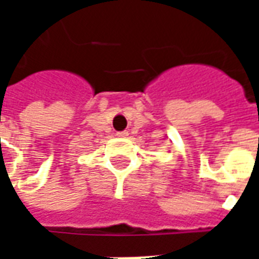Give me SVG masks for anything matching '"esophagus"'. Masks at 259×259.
Returning <instances> with one entry per match:
<instances>
[{"label": "esophagus", "instance_id": "esophagus-1", "mask_svg": "<svg viewBox=\"0 0 259 259\" xmlns=\"http://www.w3.org/2000/svg\"><path fill=\"white\" fill-rule=\"evenodd\" d=\"M116 136H118V137H126V136H129V132H126V130H123V132H118Z\"/></svg>", "mask_w": 259, "mask_h": 259}]
</instances>
